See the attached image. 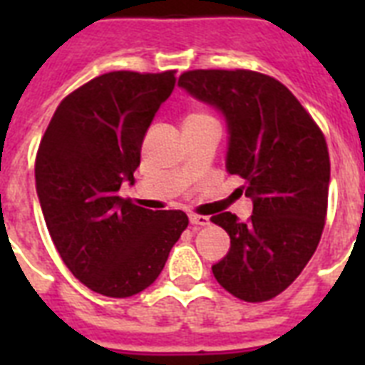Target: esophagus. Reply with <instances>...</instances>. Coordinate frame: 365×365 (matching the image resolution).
<instances>
[{
  "instance_id": "34e87169",
  "label": "esophagus",
  "mask_w": 365,
  "mask_h": 365,
  "mask_svg": "<svg viewBox=\"0 0 365 365\" xmlns=\"http://www.w3.org/2000/svg\"><path fill=\"white\" fill-rule=\"evenodd\" d=\"M189 222L193 223V225H208V223H210V217L199 216V214H189Z\"/></svg>"
}]
</instances>
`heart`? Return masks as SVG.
<instances>
[{"mask_svg": "<svg viewBox=\"0 0 365 365\" xmlns=\"http://www.w3.org/2000/svg\"><path fill=\"white\" fill-rule=\"evenodd\" d=\"M191 117H200V115H191Z\"/></svg>", "mask_w": 365, "mask_h": 365, "instance_id": "obj_1", "label": "heart"}]
</instances>
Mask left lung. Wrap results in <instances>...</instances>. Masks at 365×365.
<instances>
[{
  "mask_svg": "<svg viewBox=\"0 0 365 365\" xmlns=\"http://www.w3.org/2000/svg\"><path fill=\"white\" fill-rule=\"evenodd\" d=\"M178 87L222 113L225 168L254 200L246 223L231 212L212 216L231 239L212 272L239 299H272L299 277L322 237L329 191L322 130L282 83L257 71H185Z\"/></svg>",
  "mask_w": 365,
  "mask_h": 365,
  "instance_id": "8db88e82",
  "label": "left lung"
}]
</instances>
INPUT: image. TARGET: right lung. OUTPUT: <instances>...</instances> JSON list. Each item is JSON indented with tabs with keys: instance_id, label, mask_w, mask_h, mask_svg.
Wrapping results in <instances>:
<instances>
[{
	"instance_id": "obj_1",
	"label": "right lung",
	"mask_w": 365,
	"mask_h": 365,
	"mask_svg": "<svg viewBox=\"0 0 365 365\" xmlns=\"http://www.w3.org/2000/svg\"><path fill=\"white\" fill-rule=\"evenodd\" d=\"M176 71H111L66 96L36 159L43 217L71 274L96 294L130 297L151 286L178 242L182 210H145L119 197L134 185L155 113Z\"/></svg>"
}]
</instances>
